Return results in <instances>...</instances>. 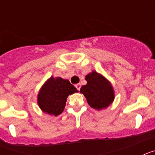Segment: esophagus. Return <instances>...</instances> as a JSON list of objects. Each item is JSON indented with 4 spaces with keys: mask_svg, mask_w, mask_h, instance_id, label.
I'll return each instance as SVG.
<instances>
[{
    "mask_svg": "<svg viewBox=\"0 0 155 155\" xmlns=\"http://www.w3.org/2000/svg\"><path fill=\"white\" fill-rule=\"evenodd\" d=\"M75 87H77V89L78 90H80V88H81V84H75Z\"/></svg>",
    "mask_w": 155,
    "mask_h": 155,
    "instance_id": "34e87169",
    "label": "esophagus"
}]
</instances>
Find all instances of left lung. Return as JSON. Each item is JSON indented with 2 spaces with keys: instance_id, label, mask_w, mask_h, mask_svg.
Masks as SVG:
<instances>
[{
  "instance_id": "obj_1",
  "label": "left lung",
  "mask_w": 155,
  "mask_h": 155,
  "mask_svg": "<svg viewBox=\"0 0 155 155\" xmlns=\"http://www.w3.org/2000/svg\"><path fill=\"white\" fill-rule=\"evenodd\" d=\"M87 84L81 87L88 105L97 110L106 109L115 98L114 89L109 80L95 71L85 76Z\"/></svg>"
}]
</instances>
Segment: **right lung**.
<instances>
[{"label": "right lung", "instance_id": "1", "mask_svg": "<svg viewBox=\"0 0 155 155\" xmlns=\"http://www.w3.org/2000/svg\"><path fill=\"white\" fill-rule=\"evenodd\" d=\"M78 92L68 80L50 77L42 84L37 97V103L41 110L50 116L61 114L70 94Z\"/></svg>", "mask_w": 155, "mask_h": 155}]
</instances>
